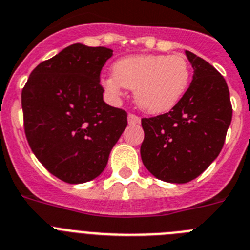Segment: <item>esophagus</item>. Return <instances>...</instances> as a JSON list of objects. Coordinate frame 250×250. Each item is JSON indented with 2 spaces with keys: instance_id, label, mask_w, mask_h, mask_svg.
<instances>
[{
  "instance_id": "obj_1",
  "label": "esophagus",
  "mask_w": 250,
  "mask_h": 250,
  "mask_svg": "<svg viewBox=\"0 0 250 250\" xmlns=\"http://www.w3.org/2000/svg\"><path fill=\"white\" fill-rule=\"evenodd\" d=\"M128 123L129 125H140L141 123V118L137 116H134V114H128Z\"/></svg>"
}]
</instances>
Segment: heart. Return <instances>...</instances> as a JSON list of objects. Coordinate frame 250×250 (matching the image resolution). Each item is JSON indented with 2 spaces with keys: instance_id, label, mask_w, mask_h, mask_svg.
<instances>
[{
  "instance_id": "1",
  "label": "heart",
  "mask_w": 250,
  "mask_h": 250,
  "mask_svg": "<svg viewBox=\"0 0 250 250\" xmlns=\"http://www.w3.org/2000/svg\"><path fill=\"white\" fill-rule=\"evenodd\" d=\"M190 65L180 55H133L113 64V75L102 79V86L112 98L123 89H133L134 101L142 110L161 114L172 109L190 84Z\"/></svg>"
}]
</instances>
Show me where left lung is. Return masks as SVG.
Instances as JSON below:
<instances>
[{"label":"left lung","mask_w":250,"mask_h":250,"mask_svg":"<svg viewBox=\"0 0 250 250\" xmlns=\"http://www.w3.org/2000/svg\"><path fill=\"white\" fill-rule=\"evenodd\" d=\"M185 54L194 75L181 101L168 113L142 119L143 165L171 184L196 179L211 165L224 146L233 114L221 74L194 53Z\"/></svg>","instance_id":"1"}]
</instances>
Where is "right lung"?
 I'll return each mask as SVG.
<instances>
[{
	"label": "right lung",
	"instance_id": "right-lung-1",
	"mask_svg": "<svg viewBox=\"0 0 250 250\" xmlns=\"http://www.w3.org/2000/svg\"><path fill=\"white\" fill-rule=\"evenodd\" d=\"M108 47L73 44L30 74L21 94L26 138L34 155L68 184L98 177L127 127V113L103 101L99 75Z\"/></svg>",
	"mask_w": 250,
	"mask_h": 250
}]
</instances>
